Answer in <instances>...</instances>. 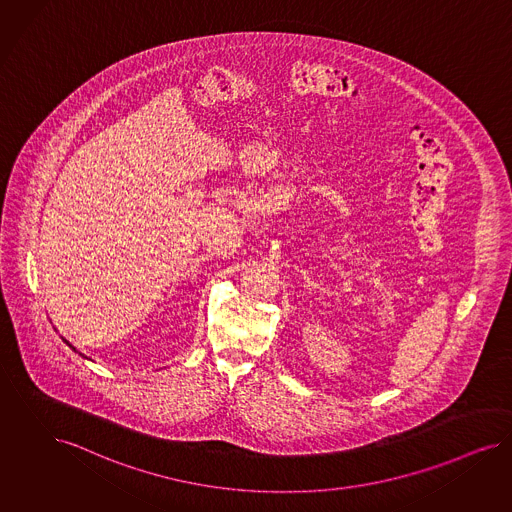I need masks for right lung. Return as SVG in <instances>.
<instances>
[{"mask_svg": "<svg viewBox=\"0 0 512 512\" xmlns=\"http://www.w3.org/2000/svg\"><path fill=\"white\" fill-rule=\"evenodd\" d=\"M66 341V340H64ZM66 345H70V347H72V349H74V351H76V347H74V345H72V343H70V341H66ZM79 355H81V353H79Z\"/></svg>", "mask_w": 512, "mask_h": 512, "instance_id": "add662e5", "label": "right lung"}]
</instances>
